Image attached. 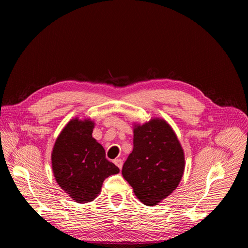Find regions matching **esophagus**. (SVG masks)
I'll use <instances>...</instances> for the list:
<instances>
[{
  "label": "esophagus",
  "mask_w": 248,
  "mask_h": 248,
  "mask_svg": "<svg viewBox=\"0 0 248 248\" xmlns=\"http://www.w3.org/2000/svg\"><path fill=\"white\" fill-rule=\"evenodd\" d=\"M114 162H115V164H116V166H117L120 170L122 169V167H123V160H122V159H120V158L115 159V160H114Z\"/></svg>",
  "instance_id": "34e87169"
}]
</instances>
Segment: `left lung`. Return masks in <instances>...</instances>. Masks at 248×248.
Here are the masks:
<instances>
[{
  "mask_svg": "<svg viewBox=\"0 0 248 248\" xmlns=\"http://www.w3.org/2000/svg\"><path fill=\"white\" fill-rule=\"evenodd\" d=\"M184 167L183 149L164 120L134 127L133 150L122 175L141 202L154 206L169 197L181 181Z\"/></svg>",
  "mask_w": 248,
  "mask_h": 248,
  "instance_id": "left-lung-1",
  "label": "left lung"
}]
</instances>
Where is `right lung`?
<instances>
[{"mask_svg": "<svg viewBox=\"0 0 248 248\" xmlns=\"http://www.w3.org/2000/svg\"><path fill=\"white\" fill-rule=\"evenodd\" d=\"M93 128L90 120H71L60 133L51 153L57 183L81 204L95 200L104 180L120 171L106 158L103 147L92 137Z\"/></svg>", "mask_w": 248, "mask_h": 248, "instance_id": "1", "label": "right lung"}]
</instances>
